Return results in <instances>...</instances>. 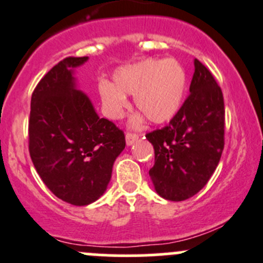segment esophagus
I'll return each mask as SVG.
<instances>
[{
	"label": "esophagus",
	"instance_id": "obj_1",
	"mask_svg": "<svg viewBox=\"0 0 263 263\" xmlns=\"http://www.w3.org/2000/svg\"><path fill=\"white\" fill-rule=\"evenodd\" d=\"M137 139H139V135L137 134H134V132H127L126 134L127 145H132Z\"/></svg>",
	"mask_w": 263,
	"mask_h": 263
}]
</instances>
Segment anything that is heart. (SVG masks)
Segmentation results:
<instances>
[{"label":"heart","instance_id":"obj_1","mask_svg":"<svg viewBox=\"0 0 263 263\" xmlns=\"http://www.w3.org/2000/svg\"><path fill=\"white\" fill-rule=\"evenodd\" d=\"M113 83H101V100L108 116L118 118L128 105L127 95L135 96L136 108L152 123L171 121L178 113L186 91L187 76L176 59H147L119 69Z\"/></svg>","mask_w":263,"mask_h":263}]
</instances>
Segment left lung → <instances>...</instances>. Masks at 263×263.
<instances>
[{"mask_svg":"<svg viewBox=\"0 0 263 263\" xmlns=\"http://www.w3.org/2000/svg\"><path fill=\"white\" fill-rule=\"evenodd\" d=\"M190 93L167 126L146 134L154 147L150 168L157 193L181 202L199 193L221 159L225 146L222 90L204 64L194 60Z\"/></svg>","mask_w":263,"mask_h":263,"instance_id":"left-lung-1","label":"left lung"}]
</instances>
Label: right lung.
<instances>
[{"instance_id": "add662e5", "label": "right lung", "mask_w": 263, "mask_h": 263, "mask_svg": "<svg viewBox=\"0 0 263 263\" xmlns=\"http://www.w3.org/2000/svg\"><path fill=\"white\" fill-rule=\"evenodd\" d=\"M86 60L68 56L43 76L32 93L28 123L35 171L53 195L73 205L103 195L126 146L124 132L99 118L87 96L76 90L72 70Z\"/></svg>"}]
</instances>
